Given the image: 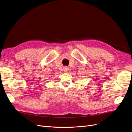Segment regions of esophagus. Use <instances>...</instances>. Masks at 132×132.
<instances>
[{
  "mask_svg": "<svg viewBox=\"0 0 132 132\" xmlns=\"http://www.w3.org/2000/svg\"><path fill=\"white\" fill-rule=\"evenodd\" d=\"M64 71L65 72H67L68 71V68L67 67H65L64 68Z\"/></svg>",
  "mask_w": 132,
  "mask_h": 132,
  "instance_id": "esophagus-1",
  "label": "esophagus"
}]
</instances>
